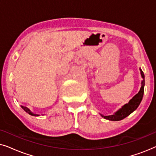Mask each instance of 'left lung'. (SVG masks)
I'll return each mask as SVG.
<instances>
[{
	"mask_svg": "<svg viewBox=\"0 0 156 156\" xmlns=\"http://www.w3.org/2000/svg\"><path fill=\"white\" fill-rule=\"evenodd\" d=\"M140 70V74H141V76L143 79H144V80L142 81V85L141 87H140L139 92H138L137 94L134 96V97L132 98V99L130 100L129 103L125 104L124 106H122V108H120L119 111H117L114 114L111 115V116H103V115L101 114V116L102 117H104V119H108V120L110 121H120L131 114L133 111H135L136 108H138V106H139L140 101H141V100L143 99V97H144L145 85V76L144 72H143L141 69Z\"/></svg>",
	"mask_w": 156,
	"mask_h": 156,
	"instance_id": "obj_1",
	"label": "left lung"
}]
</instances>
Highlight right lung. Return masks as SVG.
<instances>
[{"label": "right lung", "mask_w": 156, "mask_h": 156, "mask_svg": "<svg viewBox=\"0 0 156 156\" xmlns=\"http://www.w3.org/2000/svg\"><path fill=\"white\" fill-rule=\"evenodd\" d=\"M21 107H22V108L23 109H24V111L25 112H26L27 114H29L30 115H32V116H39V115H37V114H33V112H31L30 111V109L29 108H27L26 106H21Z\"/></svg>", "instance_id": "add662e5"}]
</instances>
